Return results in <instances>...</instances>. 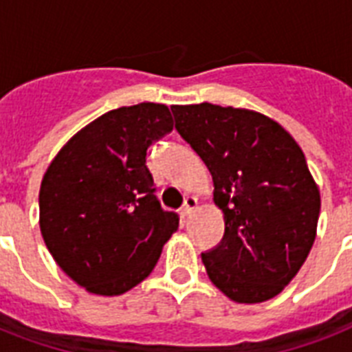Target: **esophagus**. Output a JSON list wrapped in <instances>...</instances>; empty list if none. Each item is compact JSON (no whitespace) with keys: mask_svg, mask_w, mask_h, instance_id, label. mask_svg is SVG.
I'll return each instance as SVG.
<instances>
[{"mask_svg":"<svg viewBox=\"0 0 352 352\" xmlns=\"http://www.w3.org/2000/svg\"><path fill=\"white\" fill-rule=\"evenodd\" d=\"M195 208H197V199L186 197L184 199V204H182V208H181V215L182 217H188V215L192 214Z\"/></svg>","mask_w":352,"mask_h":352,"instance_id":"obj_1","label":"esophagus"}]
</instances>
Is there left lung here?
Returning <instances> with one entry per match:
<instances>
[{"mask_svg": "<svg viewBox=\"0 0 352 352\" xmlns=\"http://www.w3.org/2000/svg\"><path fill=\"white\" fill-rule=\"evenodd\" d=\"M177 131L214 179L225 237L201 254L210 281L235 303H263L300 272L316 239L320 188L305 155L263 113L203 102L171 106Z\"/></svg>", "mask_w": 352, "mask_h": 352, "instance_id": "8db88e82", "label": "left lung"}]
</instances>
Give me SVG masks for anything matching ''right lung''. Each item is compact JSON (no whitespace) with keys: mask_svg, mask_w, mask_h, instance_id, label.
Here are the masks:
<instances>
[{"mask_svg":"<svg viewBox=\"0 0 352 352\" xmlns=\"http://www.w3.org/2000/svg\"><path fill=\"white\" fill-rule=\"evenodd\" d=\"M173 129L164 104L104 113L63 144L40 186V230L58 267L96 296H120L148 278L179 228L153 195L151 142Z\"/></svg>","mask_w":352,"mask_h":352,"instance_id":"1","label":"right lung"}]
</instances>
